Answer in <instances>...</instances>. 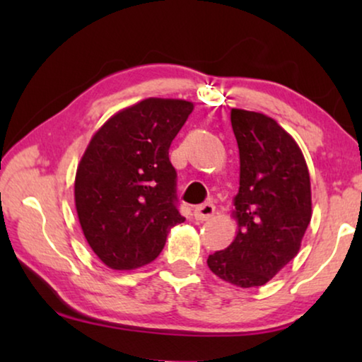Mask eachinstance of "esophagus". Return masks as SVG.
Segmentation results:
<instances>
[{
  "label": "esophagus",
  "instance_id": "34e87169",
  "mask_svg": "<svg viewBox=\"0 0 362 362\" xmlns=\"http://www.w3.org/2000/svg\"><path fill=\"white\" fill-rule=\"evenodd\" d=\"M214 212H216V207H214V204L206 203V204H201L196 207L193 216L196 220H198V222H206V220L212 218Z\"/></svg>",
  "mask_w": 362,
  "mask_h": 362
}]
</instances>
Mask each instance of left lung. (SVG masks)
Returning a JSON list of instances; mask_svg holds the SVG:
<instances>
[{
  "label": "left lung",
  "instance_id": "obj_1",
  "mask_svg": "<svg viewBox=\"0 0 362 362\" xmlns=\"http://www.w3.org/2000/svg\"><path fill=\"white\" fill-rule=\"evenodd\" d=\"M240 148V189L233 198L238 231L209 255L211 272L238 287L267 284L298 254L311 220V183L298 144L269 116L231 108Z\"/></svg>",
  "mask_w": 362,
  "mask_h": 362
}]
</instances>
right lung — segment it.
Returning a JSON list of instances; mask_svg holds the SVG:
<instances>
[{"instance_id": "1", "label": "right lung", "mask_w": 362, "mask_h": 362, "mask_svg": "<svg viewBox=\"0 0 362 362\" xmlns=\"http://www.w3.org/2000/svg\"><path fill=\"white\" fill-rule=\"evenodd\" d=\"M193 108L183 99L140 100L103 122L83 153L75 206L86 241L108 268L148 265L185 220L169 146Z\"/></svg>"}]
</instances>
